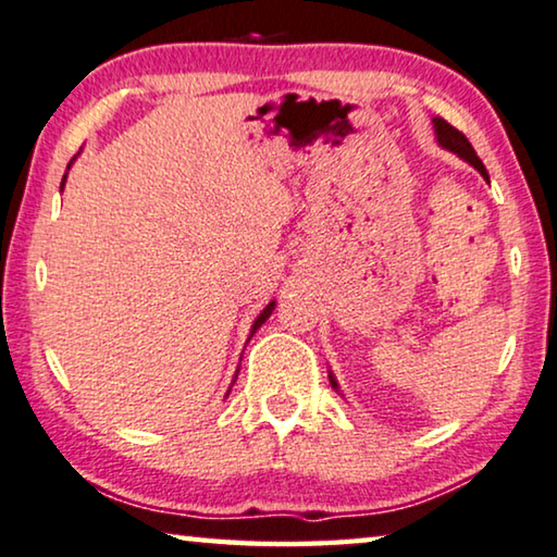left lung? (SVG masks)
<instances>
[{"mask_svg":"<svg viewBox=\"0 0 557 557\" xmlns=\"http://www.w3.org/2000/svg\"><path fill=\"white\" fill-rule=\"evenodd\" d=\"M432 125H434V135H437V143L442 145V148L449 150V152H455L457 158L467 160V163H470V165L474 168V171H480L482 178H485V181L490 183L487 168L482 165V160L478 158V152H474V148L470 145V140H467L465 135L457 131V127L449 125L447 120H442V117H432ZM329 382H332V386H334V389L338 392V384H336V379H334V374H332V372H329Z\"/></svg>","mask_w":557,"mask_h":557,"instance_id":"1","label":"left lung"}]
</instances>
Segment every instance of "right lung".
I'll return each mask as SVG.
<instances>
[{
	"mask_svg": "<svg viewBox=\"0 0 557 557\" xmlns=\"http://www.w3.org/2000/svg\"><path fill=\"white\" fill-rule=\"evenodd\" d=\"M72 163H75V158H72L70 160V165H67V171H70V168H72ZM64 181H67V173H64V178H62V183H60V190L64 188ZM273 309H276V301H269V306H265V309L259 313V317H256V321H253V326H251V334H248V338H251L256 332H259V329H261V324H265V319H269L271 317V313H273ZM233 382H236V376H233ZM231 392V389H228ZM225 397H228V394H225Z\"/></svg>",
	"mask_w": 557,
	"mask_h": 557,
	"instance_id": "right-lung-1",
	"label": "right lung"
}]
</instances>
